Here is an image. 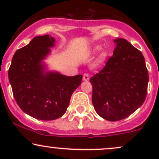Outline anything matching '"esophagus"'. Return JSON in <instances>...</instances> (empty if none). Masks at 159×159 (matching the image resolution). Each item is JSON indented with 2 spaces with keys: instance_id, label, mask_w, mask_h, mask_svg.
<instances>
[{
  "instance_id": "1",
  "label": "esophagus",
  "mask_w": 159,
  "mask_h": 159,
  "mask_svg": "<svg viewBox=\"0 0 159 159\" xmlns=\"http://www.w3.org/2000/svg\"><path fill=\"white\" fill-rule=\"evenodd\" d=\"M90 79V75L88 73H84L83 75V80L84 81H88Z\"/></svg>"
}]
</instances>
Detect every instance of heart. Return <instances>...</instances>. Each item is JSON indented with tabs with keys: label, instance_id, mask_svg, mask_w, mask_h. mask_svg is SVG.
<instances>
[{
	"label": "heart",
	"instance_id": "heart-1",
	"mask_svg": "<svg viewBox=\"0 0 159 159\" xmlns=\"http://www.w3.org/2000/svg\"><path fill=\"white\" fill-rule=\"evenodd\" d=\"M100 49H101V47H100V46H96V47H95V48H94V51H95V52H98V51H99ZM106 56H107L106 53H105V52H102V54L99 55V57H98V60H99L100 61H103L105 59V57H106Z\"/></svg>",
	"mask_w": 159,
	"mask_h": 159
}]
</instances>
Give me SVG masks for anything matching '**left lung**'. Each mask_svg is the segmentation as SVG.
I'll use <instances>...</instances> for the list:
<instances>
[{
	"label": "left lung",
	"mask_w": 159,
	"mask_h": 159,
	"mask_svg": "<svg viewBox=\"0 0 159 159\" xmlns=\"http://www.w3.org/2000/svg\"><path fill=\"white\" fill-rule=\"evenodd\" d=\"M113 56L90 79L96 113L108 121L125 119L143 105L149 74L145 60L127 40L116 39Z\"/></svg>",
	"instance_id": "obj_1"
}]
</instances>
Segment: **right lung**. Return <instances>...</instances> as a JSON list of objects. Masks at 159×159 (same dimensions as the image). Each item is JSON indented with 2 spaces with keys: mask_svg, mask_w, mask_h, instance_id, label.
I'll list each match as a JSON object with an SVG mask.
<instances>
[{
  "mask_svg": "<svg viewBox=\"0 0 159 159\" xmlns=\"http://www.w3.org/2000/svg\"><path fill=\"white\" fill-rule=\"evenodd\" d=\"M55 40L49 35L36 36L16 51L8 76L14 98L29 116L41 120L60 118L66 111L71 96L81 84L82 75L66 76L45 72L43 63Z\"/></svg>",
  "mask_w": 159,
  "mask_h": 159,
  "instance_id": "add662e5",
  "label": "right lung"
}]
</instances>
